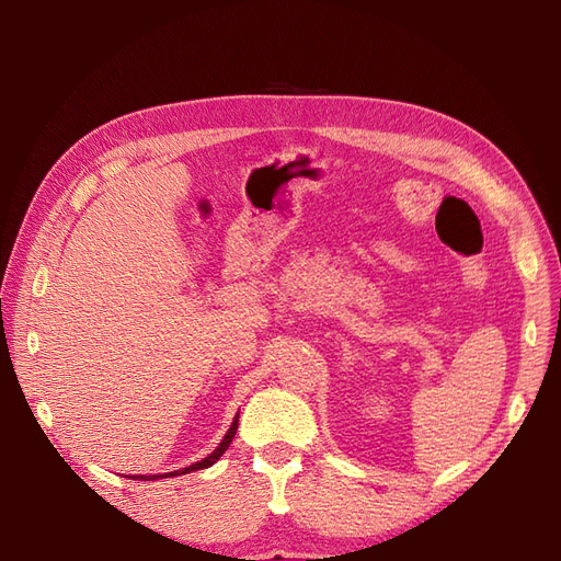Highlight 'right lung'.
Listing matches in <instances>:
<instances>
[{
    "instance_id": "1",
    "label": "right lung",
    "mask_w": 561,
    "mask_h": 561,
    "mask_svg": "<svg viewBox=\"0 0 561 561\" xmlns=\"http://www.w3.org/2000/svg\"><path fill=\"white\" fill-rule=\"evenodd\" d=\"M236 428H239V416L233 419V423H231V428L227 431V435H225V439L222 443H219V447L210 454V456H206L203 458V461H198V463H194V466H190V468H184V470H175V472H171V478L173 474H184V472H192V470H203V468H210L219 456H222L227 449H229V445H231V439H233V435H236ZM159 478H165V474H135V480H159Z\"/></svg>"
}]
</instances>
